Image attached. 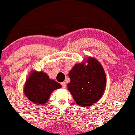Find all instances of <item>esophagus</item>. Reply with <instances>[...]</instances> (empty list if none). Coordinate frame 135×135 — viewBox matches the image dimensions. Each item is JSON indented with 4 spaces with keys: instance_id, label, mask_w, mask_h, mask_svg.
I'll use <instances>...</instances> for the list:
<instances>
[{
    "instance_id": "obj_1",
    "label": "esophagus",
    "mask_w": 135,
    "mask_h": 135,
    "mask_svg": "<svg viewBox=\"0 0 135 135\" xmlns=\"http://www.w3.org/2000/svg\"><path fill=\"white\" fill-rule=\"evenodd\" d=\"M61 85H62V87L63 88H66V84L65 82H63L61 83Z\"/></svg>"
}]
</instances>
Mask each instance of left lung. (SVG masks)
I'll return each instance as SVG.
<instances>
[{"label": "left lung", "mask_w": 135, "mask_h": 135, "mask_svg": "<svg viewBox=\"0 0 135 135\" xmlns=\"http://www.w3.org/2000/svg\"><path fill=\"white\" fill-rule=\"evenodd\" d=\"M87 65L84 62L76 64L68 74L70 82L68 90L76 104L88 107L102 97L106 85V76L99 62L88 57Z\"/></svg>", "instance_id": "left-lung-1"}]
</instances>
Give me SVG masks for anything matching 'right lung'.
Segmentation results:
<instances>
[{
	"mask_svg": "<svg viewBox=\"0 0 135 135\" xmlns=\"http://www.w3.org/2000/svg\"><path fill=\"white\" fill-rule=\"evenodd\" d=\"M61 88V85L50 79L43 71H33L27 79L23 91L26 97L34 103L44 105L54 90Z\"/></svg>",
	"mask_w": 135,
	"mask_h": 135,
	"instance_id": "obj_1",
	"label": "right lung"
}]
</instances>
